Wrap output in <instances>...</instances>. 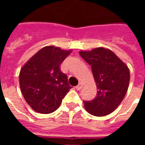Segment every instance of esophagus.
I'll use <instances>...</instances> for the list:
<instances>
[{"instance_id":"34e87169","label":"esophagus","mask_w":145,"mask_h":145,"mask_svg":"<svg viewBox=\"0 0 145 145\" xmlns=\"http://www.w3.org/2000/svg\"><path fill=\"white\" fill-rule=\"evenodd\" d=\"M75 88H76V89H77V90H80V89L82 88V83H79L78 85H77Z\"/></svg>"}]
</instances>
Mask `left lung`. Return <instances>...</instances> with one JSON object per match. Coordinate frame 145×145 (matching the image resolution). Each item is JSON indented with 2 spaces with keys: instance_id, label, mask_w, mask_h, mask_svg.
<instances>
[{
  "instance_id": "left-lung-1",
  "label": "left lung",
  "mask_w": 145,
  "mask_h": 145,
  "mask_svg": "<svg viewBox=\"0 0 145 145\" xmlns=\"http://www.w3.org/2000/svg\"><path fill=\"white\" fill-rule=\"evenodd\" d=\"M91 66L97 95L94 99L84 101L85 109L95 116H104L113 112L121 103L130 82L128 67L112 50L98 47L79 52Z\"/></svg>"
}]
</instances>
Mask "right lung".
I'll return each mask as SVG.
<instances>
[{
  "mask_svg": "<svg viewBox=\"0 0 145 145\" xmlns=\"http://www.w3.org/2000/svg\"><path fill=\"white\" fill-rule=\"evenodd\" d=\"M71 50L54 46L42 48L25 63L19 74L21 91L30 107L39 113L57 110L71 88L60 64Z\"/></svg>",
  "mask_w": 145,
  "mask_h": 145,
  "instance_id": "1",
  "label": "right lung"
}]
</instances>
